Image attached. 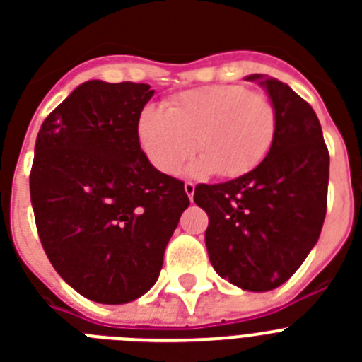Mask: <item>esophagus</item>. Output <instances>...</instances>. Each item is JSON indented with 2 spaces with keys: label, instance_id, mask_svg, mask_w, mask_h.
<instances>
[{
  "label": "esophagus",
  "instance_id": "obj_1",
  "mask_svg": "<svg viewBox=\"0 0 362 362\" xmlns=\"http://www.w3.org/2000/svg\"><path fill=\"white\" fill-rule=\"evenodd\" d=\"M185 192H187V196H188V199H194V192H196V185L194 183H190V181H187V183H185Z\"/></svg>",
  "mask_w": 362,
  "mask_h": 362
}]
</instances>
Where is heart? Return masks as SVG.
<instances>
[{
	"instance_id": "b5f03b06",
	"label": "heart",
	"mask_w": 362,
	"mask_h": 362,
	"mask_svg": "<svg viewBox=\"0 0 362 362\" xmlns=\"http://www.w3.org/2000/svg\"><path fill=\"white\" fill-rule=\"evenodd\" d=\"M277 129L267 94L241 85H209L181 92L168 110L146 107L137 121L143 152L159 172L174 175L194 150L196 174L239 177L254 170L270 150Z\"/></svg>"
}]
</instances>
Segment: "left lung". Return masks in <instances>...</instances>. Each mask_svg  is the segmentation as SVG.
<instances>
[{"instance_id": "left-lung-1", "label": "left lung", "mask_w": 362, "mask_h": 362, "mask_svg": "<svg viewBox=\"0 0 362 362\" xmlns=\"http://www.w3.org/2000/svg\"><path fill=\"white\" fill-rule=\"evenodd\" d=\"M276 107L267 158L226 183L197 185L194 201L209 216L204 243L223 279L248 292L288 281L317 243L326 216L330 153L313 108L286 83L261 74Z\"/></svg>"}]
</instances>
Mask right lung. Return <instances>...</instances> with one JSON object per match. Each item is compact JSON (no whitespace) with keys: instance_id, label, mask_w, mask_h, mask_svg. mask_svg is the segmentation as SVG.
<instances>
[{"instance_id":"1","label":"right lung","mask_w":362,"mask_h":362,"mask_svg":"<svg viewBox=\"0 0 362 362\" xmlns=\"http://www.w3.org/2000/svg\"><path fill=\"white\" fill-rule=\"evenodd\" d=\"M145 83L79 85L41 124L30 201L43 250L76 292L103 305L141 297L188 201L185 183L156 170L137 121Z\"/></svg>"}]
</instances>
